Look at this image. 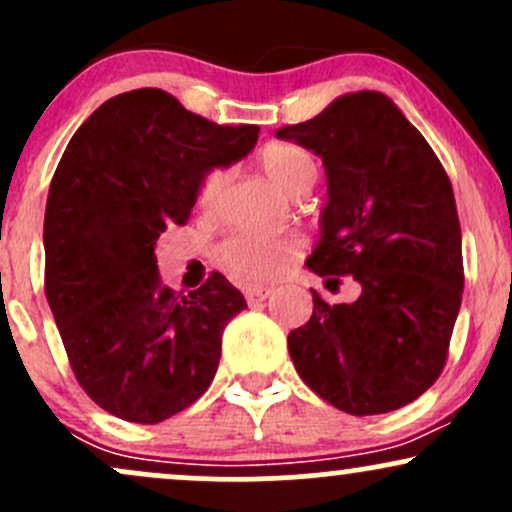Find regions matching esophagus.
<instances>
[{
    "instance_id": "1",
    "label": "esophagus",
    "mask_w": 512,
    "mask_h": 512,
    "mask_svg": "<svg viewBox=\"0 0 512 512\" xmlns=\"http://www.w3.org/2000/svg\"><path fill=\"white\" fill-rule=\"evenodd\" d=\"M269 296H272V289H269V286H250V289H245V301H248V305L267 301Z\"/></svg>"
}]
</instances>
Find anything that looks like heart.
<instances>
[{
	"label": "heart",
	"mask_w": 512,
	"mask_h": 512,
	"mask_svg": "<svg viewBox=\"0 0 512 512\" xmlns=\"http://www.w3.org/2000/svg\"><path fill=\"white\" fill-rule=\"evenodd\" d=\"M264 173L272 178L286 195L301 197L317 180V163L308 151L291 144H274L262 151L260 158ZM233 170L214 166L199 178L197 204L204 211H216L231 185ZM301 236H252V233H233L223 238L216 248V262L226 274L245 286H260L276 281L301 260Z\"/></svg>",
	"instance_id": "heart-1"
}]
</instances>
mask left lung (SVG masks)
<instances>
[{
	"label": "left lung",
	"mask_w": 512,
	"mask_h": 512,
	"mask_svg": "<svg viewBox=\"0 0 512 512\" xmlns=\"http://www.w3.org/2000/svg\"><path fill=\"white\" fill-rule=\"evenodd\" d=\"M276 137L325 163L322 238L308 267L327 284L354 276V303L313 291V315L289 334L303 383L354 416L414 402L448 361L464 269L455 195L421 132L378 91L346 93Z\"/></svg>",
	"instance_id": "8db88e82"
}]
</instances>
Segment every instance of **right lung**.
Wrapping results in <instances>:
<instances>
[{
	"label": "right lung",
	"instance_id": "right-lung-1",
	"mask_svg": "<svg viewBox=\"0 0 512 512\" xmlns=\"http://www.w3.org/2000/svg\"><path fill=\"white\" fill-rule=\"evenodd\" d=\"M257 132L137 88L105 101L62 154L45 207V296L74 378L117 419L166 421L214 380L221 334L248 303L219 272L187 296L161 286L154 248L190 219L199 178L243 158Z\"/></svg>",
	"mask_w": 512,
	"mask_h": 512
}]
</instances>
